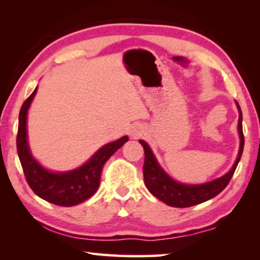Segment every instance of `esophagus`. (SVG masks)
<instances>
[{
    "mask_svg": "<svg viewBox=\"0 0 260 260\" xmlns=\"http://www.w3.org/2000/svg\"><path fill=\"white\" fill-rule=\"evenodd\" d=\"M140 135H141L140 131H135V132H133V133H132V136H133V138H139Z\"/></svg>",
    "mask_w": 260,
    "mask_h": 260,
    "instance_id": "1",
    "label": "esophagus"
}]
</instances>
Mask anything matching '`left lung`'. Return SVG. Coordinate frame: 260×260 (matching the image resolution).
<instances>
[{
    "label": "left lung",
    "instance_id": "1",
    "mask_svg": "<svg viewBox=\"0 0 260 260\" xmlns=\"http://www.w3.org/2000/svg\"><path fill=\"white\" fill-rule=\"evenodd\" d=\"M239 133H240V150L234 165L228 173L223 177L215 179L213 181L202 184H184L174 181L172 178L167 175L164 170L158 164L155 156L151 151L150 147L144 142L143 140H140V143L144 149V165H143V177L144 183L153 196H156L158 200L164 202L165 204L173 206V208H189V206L197 205L203 202L213 199L221 192L223 189L230 183L231 179L234 174L236 166L241 159L242 152L244 147V136L243 129H242V111L239 103Z\"/></svg>",
    "mask_w": 260,
    "mask_h": 260
}]
</instances>
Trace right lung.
Here are the masks:
<instances>
[{
    "mask_svg": "<svg viewBox=\"0 0 260 260\" xmlns=\"http://www.w3.org/2000/svg\"><path fill=\"white\" fill-rule=\"evenodd\" d=\"M37 89L38 87L21 105L18 134H17V152L26 181L39 197L49 203L59 206L80 204L93 196L98 190L104 164L118 149L128 141V136H122L114 142L105 144L86 164L76 170L63 173L50 172L34 159L30 155L27 143V129H26L27 110L37 94Z\"/></svg>",
    "mask_w": 260,
    "mask_h": 260,
    "instance_id": "right-lung-1",
    "label": "right lung"
}]
</instances>
